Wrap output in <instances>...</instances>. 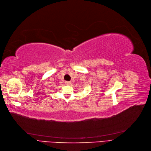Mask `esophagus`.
<instances>
[{
	"label": "esophagus",
	"mask_w": 151,
	"mask_h": 151,
	"mask_svg": "<svg viewBox=\"0 0 151 151\" xmlns=\"http://www.w3.org/2000/svg\"><path fill=\"white\" fill-rule=\"evenodd\" d=\"M65 83H66L67 85H70V83H71V82H70V81H66V82H65Z\"/></svg>",
	"instance_id": "esophagus-1"
}]
</instances>
